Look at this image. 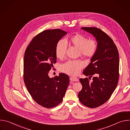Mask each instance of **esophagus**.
I'll list each match as a JSON object with an SVG mask.
<instances>
[{
  "instance_id": "1",
  "label": "esophagus",
  "mask_w": 130,
  "mask_h": 130,
  "mask_svg": "<svg viewBox=\"0 0 130 130\" xmlns=\"http://www.w3.org/2000/svg\"><path fill=\"white\" fill-rule=\"evenodd\" d=\"M70 80L71 81H73V82H75V81H79V79L76 77H70Z\"/></svg>"
}]
</instances>
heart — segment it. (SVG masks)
Instances as JSON below:
<instances>
[{
    "label": "heart",
    "instance_id": "b5f03b06",
    "mask_svg": "<svg viewBox=\"0 0 130 130\" xmlns=\"http://www.w3.org/2000/svg\"><path fill=\"white\" fill-rule=\"evenodd\" d=\"M70 43L79 49L80 53L83 56L91 58L96 53L97 44L94 40H88L87 37L77 34L73 35L69 39ZM67 45L63 40H60L57 44L55 48L56 57L62 59L66 55ZM84 66V63L80 60H69L61 65V70L70 75H77L80 70Z\"/></svg>",
    "mask_w": 130,
    "mask_h": 130
}]
</instances>
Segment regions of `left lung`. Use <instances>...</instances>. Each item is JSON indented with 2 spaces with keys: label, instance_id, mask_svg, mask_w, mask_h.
Instances as JSON below:
<instances>
[{
  "label": "left lung",
  "instance_id": "1",
  "mask_svg": "<svg viewBox=\"0 0 130 130\" xmlns=\"http://www.w3.org/2000/svg\"><path fill=\"white\" fill-rule=\"evenodd\" d=\"M96 39L97 50L86 67L83 74L92 77L80 79L82 85L79 92L80 101L85 106L95 108L105 103L112 96L119 80V58L118 49L112 39L101 29L95 27H82ZM89 78H90L89 77Z\"/></svg>",
  "mask_w": 130,
  "mask_h": 130
}]
</instances>
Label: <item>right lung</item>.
Returning a JSON list of instances; mask_svg holds the SVG:
<instances>
[{
	"mask_svg": "<svg viewBox=\"0 0 130 130\" xmlns=\"http://www.w3.org/2000/svg\"><path fill=\"white\" fill-rule=\"evenodd\" d=\"M66 34L59 29L45 30L34 37L25 52V84L33 100L46 108L56 106L62 101L69 84V77L65 73L52 78L48 76L57 62L55 46Z\"/></svg>",
	"mask_w": 130,
	"mask_h": 130,
	"instance_id": "obj_1",
	"label": "right lung"
}]
</instances>
